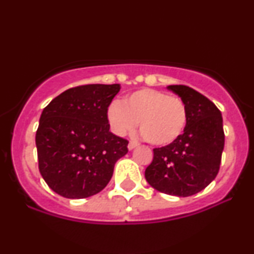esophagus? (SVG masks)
<instances>
[{"label":"esophagus","mask_w":254,"mask_h":254,"mask_svg":"<svg viewBox=\"0 0 254 254\" xmlns=\"http://www.w3.org/2000/svg\"><path fill=\"white\" fill-rule=\"evenodd\" d=\"M137 145H138V143H137V142H135V141H130L129 144H127V148H129V149L131 150V149H133V148H136Z\"/></svg>","instance_id":"34e87169"}]
</instances>
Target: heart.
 <instances>
[{
  "label": "heart",
  "instance_id": "heart-1",
  "mask_svg": "<svg viewBox=\"0 0 254 254\" xmlns=\"http://www.w3.org/2000/svg\"><path fill=\"white\" fill-rule=\"evenodd\" d=\"M188 107L183 99L168 92L142 88L123 99L113 101L107 109V121L116 135L132 132L139 122V129L154 145H168L183 135L188 125Z\"/></svg>",
  "mask_w": 254,
  "mask_h": 254
}]
</instances>
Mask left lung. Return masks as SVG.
Wrapping results in <instances>:
<instances>
[{"label": "left lung", "instance_id": "obj_1", "mask_svg": "<svg viewBox=\"0 0 254 254\" xmlns=\"http://www.w3.org/2000/svg\"><path fill=\"white\" fill-rule=\"evenodd\" d=\"M188 107V125L173 143L154 148L144 177L157 191L188 197L202 191L220 171L224 147L222 116L216 105L197 90L172 84Z\"/></svg>", "mask_w": 254, "mask_h": 254}]
</instances>
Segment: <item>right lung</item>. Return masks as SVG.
<instances>
[{
    "label": "right lung",
    "instance_id": "1",
    "mask_svg": "<svg viewBox=\"0 0 254 254\" xmlns=\"http://www.w3.org/2000/svg\"><path fill=\"white\" fill-rule=\"evenodd\" d=\"M121 89L115 84H82L66 89L40 116L36 133L38 166L49 188L80 199L104 190L129 141L113 135L107 109Z\"/></svg>",
    "mask_w": 254,
    "mask_h": 254
}]
</instances>
